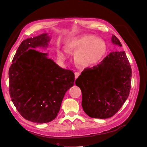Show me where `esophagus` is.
<instances>
[{
    "label": "esophagus",
    "instance_id": "1",
    "mask_svg": "<svg viewBox=\"0 0 147 147\" xmlns=\"http://www.w3.org/2000/svg\"><path fill=\"white\" fill-rule=\"evenodd\" d=\"M80 74L79 72H75V79H77L78 77V76L80 75Z\"/></svg>",
    "mask_w": 147,
    "mask_h": 147
}]
</instances>
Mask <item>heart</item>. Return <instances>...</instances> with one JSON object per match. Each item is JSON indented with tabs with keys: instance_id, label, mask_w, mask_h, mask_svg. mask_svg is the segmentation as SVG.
I'll use <instances>...</instances> for the list:
<instances>
[{
	"instance_id": "1",
	"label": "heart",
	"mask_w": 147,
	"mask_h": 147,
	"mask_svg": "<svg viewBox=\"0 0 147 147\" xmlns=\"http://www.w3.org/2000/svg\"><path fill=\"white\" fill-rule=\"evenodd\" d=\"M65 50L75 53V60L82 68L93 67L98 64L106 52V44L100 38H94L91 35H81L70 40L65 44ZM61 58L65 56L60 52Z\"/></svg>"
}]
</instances>
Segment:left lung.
I'll return each mask as SVG.
<instances>
[{"label": "left lung", "instance_id": "obj_1", "mask_svg": "<svg viewBox=\"0 0 147 147\" xmlns=\"http://www.w3.org/2000/svg\"><path fill=\"white\" fill-rule=\"evenodd\" d=\"M111 41L122 47L114 35ZM131 77V67L124 51L110 53L99 64L84 69L75 81L82 92L84 112L94 118L113 116L129 94Z\"/></svg>", "mask_w": 147, "mask_h": 147}]
</instances>
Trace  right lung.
I'll list each match as a JSON object with an SVG mask.
<instances>
[{
  "instance_id": "1",
  "label": "right lung",
  "mask_w": 147,
  "mask_h": 147,
  "mask_svg": "<svg viewBox=\"0 0 147 147\" xmlns=\"http://www.w3.org/2000/svg\"><path fill=\"white\" fill-rule=\"evenodd\" d=\"M51 37L45 33L24 40L16 52L8 72L11 101L26 119L37 123L57 117L75 75L35 48H47Z\"/></svg>"
}]
</instances>
